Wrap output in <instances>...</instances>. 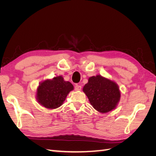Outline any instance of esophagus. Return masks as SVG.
Here are the masks:
<instances>
[{
    "instance_id": "obj_1",
    "label": "esophagus",
    "mask_w": 156,
    "mask_h": 156,
    "mask_svg": "<svg viewBox=\"0 0 156 156\" xmlns=\"http://www.w3.org/2000/svg\"><path fill=\"white\" fill-rule=\"evenodd\" d=\"M81 86H80V85H78V84H76V85L75 86V90L76 91H79V90H81Z\"/></svg>"
}]
</instances>
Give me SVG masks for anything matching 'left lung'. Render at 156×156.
<instances>
[{"label": "left lung", "mask_w": 156, "mask_h": 156, "mask_svg": "<svg viewBox=\"0 0 156 156\" xmlns=\"http://www.w3.org/2000/svg\"><path fill=\"white\" fill-rule=\"evenodd\" d=\"M83 91L92 107L101 113L115 109L120 100V91L118 84L100 75L90 77Z\"/></svg>", "instance_id": "8db88e82"}]
</instances>
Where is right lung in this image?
Masks as SVG:
<instances>
[{
	"instance_id": "obj_1",
	"label": "right lung",
	"mask_w": 156,
	"mask_h": 156,
	"mask_svg": "<svg viewBox=\"0 0 156 156\" xmlns=\"http://www.w3.org/2000/svg\"><path fill=\"white\" fill-rule=\"evenodd\" d=\"M73 90V84L65 81L60 75L40 83L36 91V100L41 105L54 109L63 104L68 94Z\"/></svg>"
}]
</instances>
